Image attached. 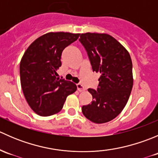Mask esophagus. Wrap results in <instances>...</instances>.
I'll return each mask as SVG.
<instances>
[{"mask_svg": "<svg viewBox=\"0 0 158 158\" xmlns=\"http://www.w3.org/2000/svg\"><path fill=\"white\" fill-rule=\"evenodd\" d=\"M76 86H77V89L79 91V92H83V91L85 90V87H84L81 83L76 84Z\"/></svg>", "mask_w": 158, "mask_h": 158, "instance_id": "1", "label": "esophagus"}]
</instances>
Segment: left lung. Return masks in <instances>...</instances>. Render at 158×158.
I'll return each instance as SVG.
<instances>
[{"label": "left lung", "instance_id": "left-lung-1", "mask_svg": "<svg viewBox=\"0 0 158 158\" xmlns=\"http://www.w3.org/2000/svg\"><path fill=\"white\" fill-rule=\"evenodd\" d=\"M79 40L92 71L101 74L96 90L88 89L92 101L82 106V113L94 123H106L117 117L128 102L133 86L131 59L125 47L106 33H82Z\"/></svg>", "mask_w": 158, "mask_h": 158}]
</instances>
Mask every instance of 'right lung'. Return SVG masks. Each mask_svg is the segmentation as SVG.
Listing matches in <instances>:
<instances>
[{
	"instance_id": "add662e5",
	"label": "right lung",
	"mask_w": 158,
	"mask_h": 158,
	"mask_svg": "<svg viewBox=\"0 0 158 158\" xmlns=\"http://www.w3.org/2000/svg\"><path fill=\"white\" fill-rule=\"evenodd\" d=\"M79 33H48L33 41L20 63V83L27 102L34 112L49 116L59 112L66 97L76 92V84L57 77L63 49L79 38Z\"/></svg>"
}]
</instances>
